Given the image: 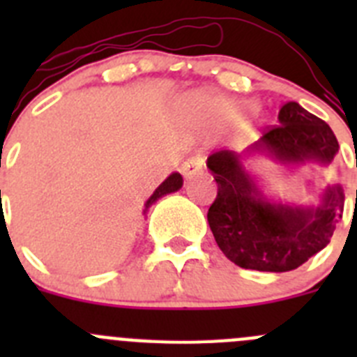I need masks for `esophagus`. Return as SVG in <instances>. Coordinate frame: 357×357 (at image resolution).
<instances>
[{
    "instance_id": "1",
    "label": "esophagus",
    "mask_w": 357,
    "mask_h": 357,
    "mask_svg": "<svg viewBox=\"0 0 357 357\" xmlns=\"http://www.w3.org/2000/svg\"><path fill=\"white\" fill-rule=\"evenodd\" d=\"M204 166H206V162H204V159L202 157H189L185 162H182L181 166V172L182 175L185 176V178H193V176L200 175L202 172H204Z\"/></svg>"
}]
</instances>
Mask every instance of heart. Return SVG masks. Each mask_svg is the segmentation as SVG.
<instances>
[{
    "label": "heart",
    "instance_id": "obj_1",
    "mask_svg": "<svg viewBox=\"0 0 357 357\" xmlns=\"http://www.w3.org/2000/svg\"><path fill=\"white\" fill-rule=\"evenodd\" d=\"M227 109V103L222 100H214L211 96H195L185 103V116L193 119L216 118Z\"/></svg>",
    "mask_w": 357,
    "mask_h": 357
}]
</instances>
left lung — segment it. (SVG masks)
Instances as JSON below:
<instances>
[{
  "mask_svg": "<svg viewBox=\"0 0 357 357\" xmlns=\"http://www.w3.org/2000/svg\"><path fill=\"white\" fill-rule=\"evenodd\" d=\"M338 141L326 121L296 102L279 110V125L264 132L243 153L214 151L207 168L218 184V197L207 213L213 236L227 259L247 270L289 272L327 247L342 218V184H324L313 204H284L268 198L243 157H272L280 164L327 168L338 153Z\"/></svg>",
  "mask_w": 357,
  "mask_h": 357,
  "instance_id": "1",
  "label": "left lung"
}]
</instances>
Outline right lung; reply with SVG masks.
<instances>
[{"label":"right lung","mask_w":357,"mask_h":357,"mask_svg":"<svg viewBox=\"0 0 357 357\" xmlns=\"http://www.w3.org/2000/svg\"><path fill=\"white\" fill-rule=\"evenodd\" d=\"M182 184H184V181H182L181 173H172V175H169L168 178H166V181H164L162 184L155 189V191H153V195L148 198L146 204H144L143 214H146L148 209H150V207L153 206V204H155L159 198H162L164 195H169V193H175V191H178V189L182 188Z\"/></svg>","instance_id":"add662e5"}]
</instances>
